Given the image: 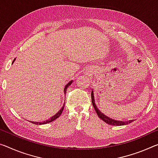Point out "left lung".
Masks as SVG:
<instances>
[{
	"label": "left lung",
	"mask_w": 158,
	"mask_h": 158,
	"mask_svg": "<svg viewBox=\"0 0 158 158\" xmlns=\"http://www.w3.org/2000/svg\"><path fill=\"white\" fill-rule=\"evenodd\" d=\"M91 101H92V104L93 106L94 107L95 110H96V113L100 118L102 120L107 123V124L112 125V126H123V125H126L127 124L131 123V122H133V120H129L128 122H122V121H117V120L112 119L110 117H107L104 114H102V112L99 110L98 108L96 103H95V99H94V91H91Z\"/></svg>",
	"instance_id": "1"
}]
</instances>
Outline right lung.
Instances as JSON below:
<instances>
[{
  "label": "right lung",
  "mask_w": 158,
  "mask_h": 158,
  "mask_svg": "<svg viewBox=\"0 0 158 158\" xmlns=\"http://www.w3.org/2000/svg\"><path fill=\"white\" fill-rule=\"evenodd\" d=\"M15 59H16V58H15L14 60L12 61V64H13V62H15ZM72 81H70L69 82V83H67V84L66 85L65 87H64V94H66L67 87H68L69 86H70V85L72 84ZM64 103L63 106H62V108H61L60 110H59L58 112H57L56 114L54 115V116H52V117H51V118H50V119L46 120V121H45V122H32V123L35 124H39V125H41V124H45L50 123V122L54 121L55 119H56L57 118H58V117H59L60 116L61 114H62V111H63V110H64Z\"/></svg>",
  "instance_id": "1"
}]
</instances>
